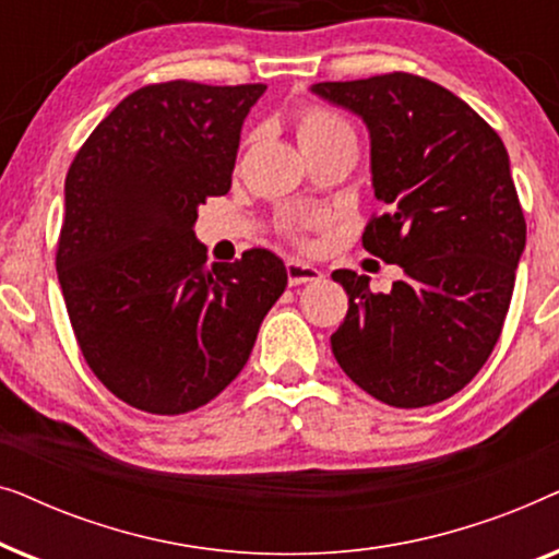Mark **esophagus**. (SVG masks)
Segmentation results:
<instances>
[{"instance_id": "34e87169", "label": "esophagus", "mask_w": 559, "mask_h": 559, "mask_svg": "<svg viewBox=\"0 0 559 559\" xmlns=\"http://www.w3.org/2000/svg\"><path fill=\"white\" fill-rule=\"evenodd\" d=\"M287 280L289 285L297 287V285H305V282H318L323 277V272L318 270V266L312 264H305L300 259H287Z\"/></svg>"}]
</instances>
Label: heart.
<instances>
[{
    "label": "heart",
    "instance_id": "b5f03b06",
    "mask_svg": "<svg viewBox=\"0 0 559 559\" xmlns=\"http://www.w3.org/2000/svg\"><path fill=\"white\" fill-rule=\"evenodd\" d=\"M295 129H297V140H300L302 150L316 147V144L331 140V136L350 134L346 121L335 117L333 111L320 109V106H302V109L297 111ZM320 226H325V216L320 211H310V209L287 211L277 224L280 234L297 243H302L308 231H316Z\"/></svg>",
    "mask_w": 559,
    "mask_h": 559
}]
</instances>
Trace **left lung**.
Segmentation results:
<instances>
[{"instance_id": "left-lung-1", "label": "left lung", "mask_w": 559, "mask_h": 559, "mask_svg": "<svg viewBox=\"0 0 559 559\" xmlns=\"http://www.w3.org/2000/svg\"><path fill=\"white\" fill-rule=\"evenodd\" d=\"M371 136V186L386 213L364 249L404 277L371 293L335 270L348 312L331 335L346 377L402 409L442 402L488 361L507 320L526 224L501 136L448 88L412 73L310 86Z\"/></svg>"}]
</instances>
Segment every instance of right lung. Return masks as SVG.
<instances>
[{"label": "right lung", "mask_w": 559, "mask_h": 559, "mask_svg": "<svg viewBox=\"0 0 559 559\" xmlns=\"http://www.w3.org/2000/svg\"><path fill=\"white\" fill-rule=\"evenodd\" d=\"M264 83L170 81L129 94L75 155L56 270L81 354L121 402L182 415L239 377L287 287L266 249L205 264V198L226 195Z\"/></svg>", "instance_id": "obj_1"}]
</instances>
